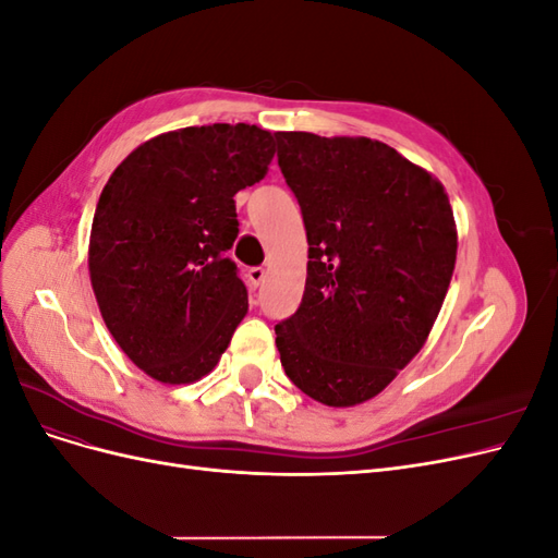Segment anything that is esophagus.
<instances>
[{
    "label": "esophagus",
    "mask_w": 558,
    "mask_h": 558,
    "mask_svg": "<svg viewBox=\"0 0 558 558\" xmlns=\"http://www.w3.org/2000/svg\"><path fill=\"white\" fill-rule=\"evenodd\" d=\"M246 281H248L251 289H258V286L265 281V269L263 267H248Z\"/></svg>",
    "instance_id": "1"
}]
</instances>
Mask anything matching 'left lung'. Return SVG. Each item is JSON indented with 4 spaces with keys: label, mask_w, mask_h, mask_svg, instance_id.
I'll return each instance as SVG.
<instances>
[{
    "label": "left lung",
    "mask_w": 558,
    "mask_h": 558,
    "mask_svg": "<svg viewBox=\"0 0 558 558\" xmlns=\"http://www.w3.org/2000/svg\"><path fill=\"white\" fill-rule=\"evenodd\" d=\"M310 242L307 283L275 326L289 379L330 408L375 398L435 324L456 263L442 183L367 137L277 132Z\"/></svg>",
    "instance_id": "1"
}]
</instances>
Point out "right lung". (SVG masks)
Instances as JSON below:
<instances>
[{
  "label": "right lung",
  "instance_id": "obj_1",
  "mask_svg": "<svg viewBox=\"0 0 558 558\" xmlns=\"http://www.w3.org/2000/svg\"><path fill=\"white\" fill-rule=\"evenodd\" d=\"M275 137L246 123L165 132L116 167L90 232L99 312L128 359L162 384L209 375L248 310L228 258L234 193L258 183Z\"/></svg>",
  "mask_w": 558,
  "mask_h": 558
}]
</instances>
